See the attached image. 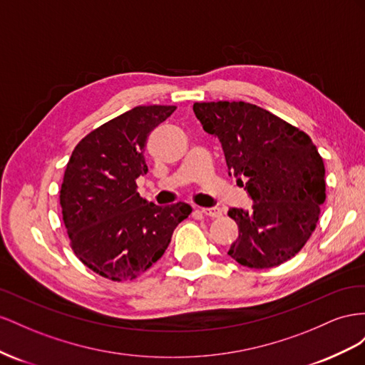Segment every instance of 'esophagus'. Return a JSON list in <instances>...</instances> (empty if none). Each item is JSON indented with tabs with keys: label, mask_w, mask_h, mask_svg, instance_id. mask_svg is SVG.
I'll list each match as a JSON object with an SVG mask.
<instances>
[{
	"label": "esophagus",
	"mask_w": 365,
	"mask_h": 365,
	"mask_svg": "<svg viewBox=\"0 0 365 365\" xmlns=\"http://www.w3.org/2000/svg\"><path fill=\"white\" fill-rule=\"evenodd\" d=\"M202 212L207 217H220L222 215V210L220 207L217 206H212V207H202Z\"/></svg>",
	"instance_id": "34e87169"
}]
</instances>
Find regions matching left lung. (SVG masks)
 <instances>
[{"label": "left lung", "mask_w": 365, "mask_h": 365, "mask_svg": "<svg viewBox=\"0 0 365 365\" xmlns=\"http://www.w3.org/2000/svg\"><path fill=\"white\" fill-rule=\"evenodd\" d=\"M195 118L222 143L229 175L252 200L231 207L238 238L227 255L267 269L287 262L315 231L326 200L324 162L306 133L246 102H195ZM245 183L243 184L242 182Z\"/></svg>", "instance_id": "obj_1"}]
</instances>
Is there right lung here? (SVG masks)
<instances>
[{"label":"right lung","mask_w":365,"mask_h":365,"mask_svg":"<svg viewBox=\"0 0 365 365\" xmlns=\"http://www.w3.org/2000/svg\"><path fill=\"white\" fill-rule=\"evenodd\" d=\"M174 110L134 107L87 134L67 163L59 202L71 249L108 279H134L150 269L192 211L182 202L158 206L136 191V179L148 173V134Z\"/></svg>","instance_id":"right-lung-1"}]
</instances>
